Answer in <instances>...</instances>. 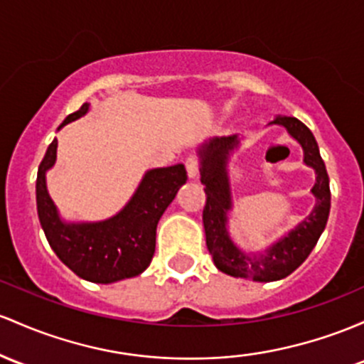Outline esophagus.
Returning <instances> with one entry per match:
<instances>
[{
	"mask_svg": "<svg viewBox=\"0 0 364 364\" xmlns=\"http://www.w3.org/2000/svg\"><path fill=\"white\" fill-rule=\"evenodd\" d=\"M185 166H186V173H188L190 178H195V176H198V171H200V161H198L197 157L186 159Z\"/></svg>",
	"mask_w": 364,
	"mask_h": 364,
	"instance_id": "esophagus-1",
	"label": "esophagus"
}]
</instances>
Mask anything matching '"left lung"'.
<instances>
[{"instance_id":"8db88e82","label":"left lung","mask_w":364,"mask_h":364,"mask_svg":"<svg viewBox=\"0 0 364 364\" xmlns=\"http://www.w3.org/2000/svg\"><path fill=\"white\" fill-rule=\"evenodd\" d=\"M273 124L287 127L292 136L297 139L304 150V162L316 171V185L313 186V195L316 197V205L304 221L285 238L267 249L266 255L249 257L230 240L226 231V214L231 209L230 185L226 176V161L230 150L237 145V136L215 138L200 150L202 169L200 181L205 186V207L202 219L205 228V243L209 254L213 255L214 264L219 271L237 278H250L255 282H274L294 273L318 243L319 235L325 230L330 214V185L325 162L319 155L318 143L306 124L295 117L278 115Z\"/></svg>"}]
</instances>
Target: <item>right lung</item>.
Instances as JSON below:
<instances>
[{"label":"right lung","mask_w":364,"mask_h":364,"mask_svg":"<svg viewBox=\"0 0 364 364\" xmlns=\"http://www.w3.org/2000/svg\"><path fill=\"white\" fill-rule=\"evenodd\" d=\"M87 103L67 115L62 126L87 112ZM60 126V127H62ZM57 138L48 146L36 179L38 215L46 240L60 261L77 277L93 283H112L138 277L149 267L155 252L157 223L186 183L183 164L149 171L129 203L112 219L91 225H65L46 190V171L57 159Z\"/></svg>","instance_id":"right-lung-1"}]
</instances>
